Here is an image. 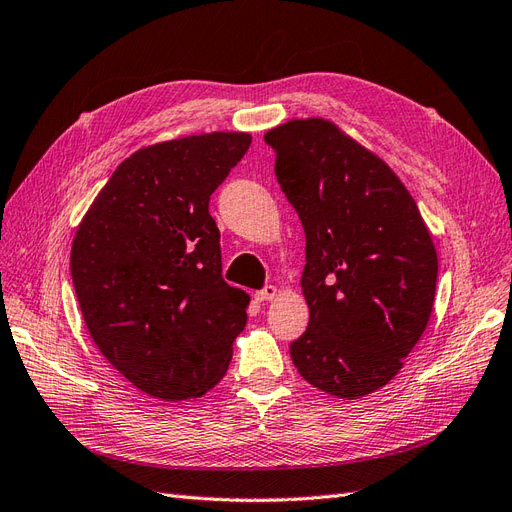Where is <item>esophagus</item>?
<instances>
[{"label":"esophagus","mask_w":512,"mask_h":512,"mask_svg":"<svg viewBox=\"0 0 512 512\" xmlns=\"http://www.w3.org/2000/svg\"><path fill=\"white\" fill-rule=\"evenodd\" d=\"M275 297H277V288L275 286H265V288L256 292V299L258 301H271Z\"/></svg>","instance_id":"34e87169"}]
</instances>
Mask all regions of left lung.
Segmentation results:
<instances>
[{"instance_id": "left-lung-1", "label": "left lung", "mask_w": 512, "mask_h": 512, "mask_svg": "<svg viewBox=\"0 0 512 512\" xmlns=\"http://www.w3.org/2000/svg\"><path fill=\"white\" fill-rule=\"evenodd\" d=\"M305 230V333L290 344L316 389L359 399L397 376L436 297L438 256L404 183L324 119L265 134Z\"/></svg>"}]
</instances>
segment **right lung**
Returning a JSON list of instances; mask_svg holds the SVG:
<instances>
[{"mask_svg": "<svg viewBox=\"0 0 512 512\" xmlns=\"http://www.w3.org/2000/svg\"><path fill=\"white\" fill-rule=\"evenodd\" d=\"M250 143L213 132L136 151L76 230L70 273L89 335L151 397L213 389L247 322L250 297L222 277L209 200Z\"/></svg>", "mask_w": 512, "mask_h": 512, "instance_id": "add662e5", "label": "right lung"}]
</instances>
